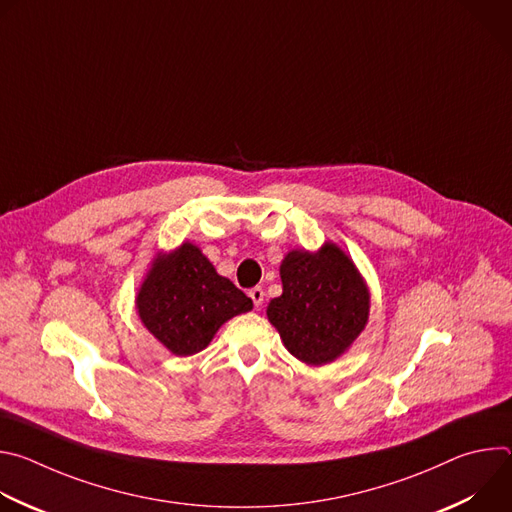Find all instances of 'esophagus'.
Segmentation results:
<instances>
[{
	"instance_id": "obj_1",
	"label": "esophagus",
	"mask_w": 512,
	"mask_h": 512,
	"mask_svg": "<svg viewBox=\"0 0 512 512\" xmlns=\"http://www.w3.org/2000/svg\"><path fill=\"white\" fill-rule=\"evenodd\" d=\"M263 296H265V294H263V287L257 285V287H251V289H249V298L253 300V304H255L257 310H259L261 304H263Z\"/></svg>"
}]
</instances>
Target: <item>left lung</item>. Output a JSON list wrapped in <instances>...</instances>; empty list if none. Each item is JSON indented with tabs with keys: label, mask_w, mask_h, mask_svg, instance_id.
Returning a JSON list of instances; mask_svg holds the SVG:
<instances>
[{
	"label": "left lung",
	"mask_w": 512,
	"mask_h": 512,
	"mask_svg": "<svg viewBox=\"0 0 512 512\" xmlns=\"http://www.w3.org/2000/svg\"><path fill=\"white\" fill-rule=\"evenodd\" d=\"M279 273L283 294L267 306L269 322L302 362H332L369 320V291L354 263L326 243L318 253H287Z\"/></svg>",
	"instance_id": "obj_1"
}]
</instances>
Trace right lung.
<instances>
[{"mask_svg": "<svg viewBox=\"0 0 512 512\" xmlns=\"http://www.w3.org/2000/svg\"><path fill=\"white\" fill-rule=\"evenodd\" d=\"M251 308V298L192 243L156 259L137 294L141 322L178 356L200 352L229 318Z\"/></svg>", "mask_w": 512, "mask_h": 512, "instance_id": "right-lung-1", "label": "right lung"}]
</instances>
